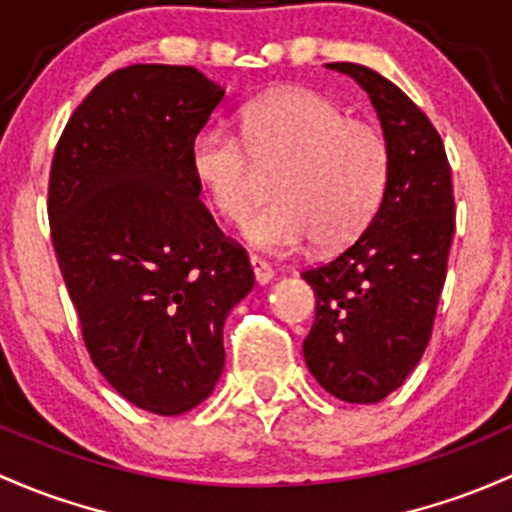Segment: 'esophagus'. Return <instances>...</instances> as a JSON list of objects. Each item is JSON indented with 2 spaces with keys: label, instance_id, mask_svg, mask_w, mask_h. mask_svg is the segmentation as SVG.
I'll return each mask as SVG.
<instances>
[{
  "label": "esophagus",
  "instance_id": "34e87169",
  "mask_svg": "<svg viewBox=\"0 0 512 512\" xmlns=\"http://www.w3.org/2000/svg\"><path fill=\"white\" fill-rule=\"evenodd\" d=\"M250 267H252V274H255L257 284H270L272 282L274 270L270 265H267L265 260H260V257H250Z\"/></svg>",
  "mask_w": 512,
  "mask_h": 512
}]
</instances>
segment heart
<instances>
[{"mask_svg": "<svg viewBox=\"0 0 512 512\" xmlns=\"http://www.w3.org/2000/svg\"><path fill=\"white\" fill-rule=\"evenodd\" d=\"M240 127L242 139L203 127L191 144V174L215 211L240 223L261 195V171H275V201L242 225L252 247L292 255L314 240L341 250L368 228L390 179V147L378 127L304 88L247 102Z\"/></svg>", "mask_w": 512, "mask_h": 512, "instance_id": "1", "label": "heart"}]
</instances>
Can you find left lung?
I'll list each match as a JSON object with an SVG mask.
<instances>
[{
	"instance_id": "1",
	"label": "left lung",
	"mask_w": 512,
	"mask_h": 512,
	"mask_svg": "<svg viewBox=\"0 0 512 512\" xmlns=\"http://www.w3.org/2000/svg\"><path fill=\"white\" fill-rule=\"evenodd\" d=\"M370 95L390 147L383 203L353 245L301 272L316 294L306 368L333 397L373 405L405 383L432 338L454 240V191L429 117L358 63H326Z\"/></svg>"
}]
</instances>
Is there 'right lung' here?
I'll list each match as a JSON object with an SVG mask.
<instances>
[{"mask_svg": "<svg viewBox=\"0 0 512 512\" xmlns=\"http://www.w3.org/2000/svg\"><path fill=\"white\" fill-rule=\"evenodd\" d=\"M223 95L191 66L120 68L80 102L51 164L53 250L85 348L127 402L161 417L211 395L223 324L255 284L191 174L193 137Z\"/></svg>", "mask_w": 512, "mask_h": 512, "instance_id": "add662e5", "label": "right lung"}]
</instances>
